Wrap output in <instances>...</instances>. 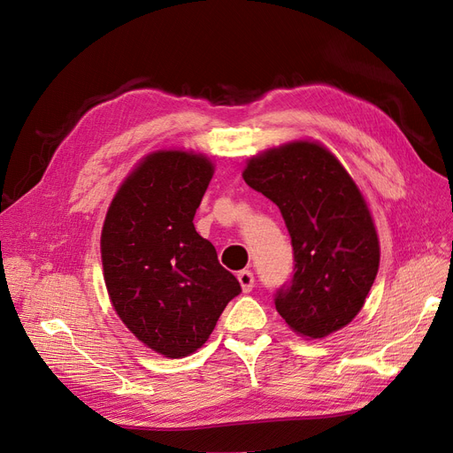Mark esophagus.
I'll use <instances>...</instances> for the list:
<instances>
[{"instance_id":"esophagus-1","label":"esophagus","mask_w":453,"mask_h":453,"mask_svg":"<svg viewBox=\"0 0 453 453\" xmlns=\"http://www.w3.org/2000/svg\"><path fill=\"white\" fill-rule=\"evenodd\" d=\"M237 279H239V284H241L244 294H248V291H252L254 282H256L252 271H241V273L237 274Z\"/></svg>"}]
</instances>
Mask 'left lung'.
<instances>
[{
  "mask_svg": "<svg viewBox=\"0 0 453 453\" xmlns=\"http://www.w3.org/2000/svg\"><path fill=\"white\" fill-rule=\"evenodd\" d=\"M244 182L280 209L294 246V276L274 296L286 324L324 339L361 311L380 265L367 201L322 144L296 141L248 159Z\"/></svg>",
  "mask_w": 453,
  "mask_h": 453,
  "instance_id": "1",
  "label": "left lung"
}]
</instances>
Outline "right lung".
I'll return each instance as SVG.
<instances>
[{
	"instance_id": "obj_1",
	"label": "right lung",
	"mask_w": 453,
	"mask_h": 453,
	"mask_svg": "<svg viewBox=\"0 0 453 453\" xmlns=\"http://www.w3.org/2000/svg\"><path fill=\"white\" fill-rule=\"evenodd\" d=\"M211 159L157 150L116 192L101 231L111 303L126 327L154 352L186 357L207 342L241 284L194 227Z\"/></svg>"
}]
</instances>
